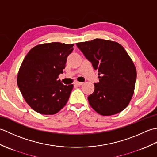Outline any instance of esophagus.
I'll use <instances>...</instances> for the list:
<instances>
[{
	"label": "esophagus",
	"mask_w": 157,
	"mask_h": 157,
	"mask_svg": "<svg viewBox=\"0 0 157 157\" xmlns=\"http://www.w3.org/2000/svg\"><path fill=\"white\" fill-rule=\"evenodd\" d=\"M75 84L76 85H78V86H81V85H82L83 84H84V83H82V82H75Z\"/></svg>",
	"instance_id": "1"
}]
</instances>
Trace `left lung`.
Here are the masks:
<instances>
[{"instance_id":"8db88e82","label":"left lung","mask_w":157,"mask_h":157,"mask_svg":"<svg viewBox=\"0 0 157 157\" xmlns=\"http://www.w3.org/2000/svg\"><path fill=\"white\" fill-rule=\"evenodd\" d=\"M77 46L99 75L88 97L90 105L103 116L121 112L131 101L136 79V67L128 52L118 42L98 38Z\"/></svg>"}]
</instances>
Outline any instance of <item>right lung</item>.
<instances>
[{"label":"right lung","mask_w":157,"mask_h":157,"mask_svg":"<svg viewBox=\"0 0 157 157\" xmlns=\"http://www.w3.org/2000/svg\"><path fill=\"white\" fill-rule=\"evenodd\" d=\"M73 44L51 42L32 48L21 63L17 82L30 107L43 115H54L67 102L73 84L58 80Z\"/></svg>","instance_id":"right-lung-1"}]
</instances>
